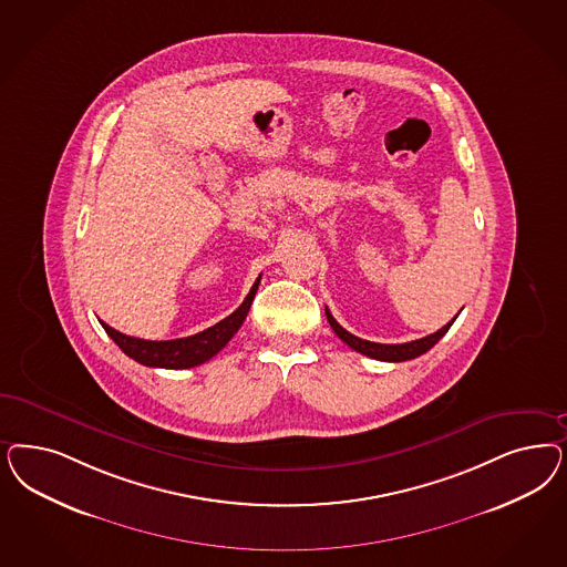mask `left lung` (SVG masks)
I'll return each mask as SVG.
<instances>
[{"label":"left lung","mask_w":567,"mask_h":567,"mask_svg":"<svg viewBox=\"0 0 567 567\" xmlns=\"http://www.w3.org/2000/svg\"><path fill=\"white\" fill-rule=\"evenodd\" d=\"M326 315H328L329 326L336 331V336H338L342 342H347L348 347L352 348V350H357V352H361V354H365V357L378 359V361H388V363H401V361H409V359H417L420 354L427 352L430 348L434 347L440 338L449 331V328L455 323V319H457V317H455V319L449 321L444 328H440L439 331H434V333H430V336H425V338H421V340L404 342V344H378V342H369V340L352 336L350 331L342 328V326L331 317L329 309H326Z\"/></svg>","instance_id":"1"}]
</instances>
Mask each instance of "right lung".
Returning a JSON list of instances; mask_svg holds the SVG:
<instances>
[{
    "label": "right lung",
    "instance_id": "1",
    "mask_svg": "<svg viewBox=\"0 0 567 567\" xmlns=\"http://www.w3.org/2000/svg\"><path fill=\"white\" fill-rule=\"evenodd\" d=\"M256 279L252 290L246 296V300L239 305L236 311L229 317H225L213 328L204 329L196 336L187 338H177V340H165V342H152V340H142V338H131L116 329L110 328L104 321L102 328L106 329L110 338L116 342L127 357L133 361L146 367H161V369H189V367L202 365L208 359H213L220 348L236 336V331L241 328L246 315L250 311V305L255 300L256 290H258Z\"/></svg>",
    "mask_w": 567,
    "mask_h": 567
}]
</instances>
